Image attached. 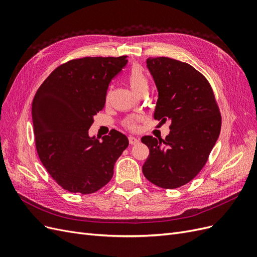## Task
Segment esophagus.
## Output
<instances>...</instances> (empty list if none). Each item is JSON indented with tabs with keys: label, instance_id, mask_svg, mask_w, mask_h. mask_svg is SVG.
Returning a JSON list of instances; mask_svg holds the SVG:
<instances>
[{
	"label": "esophagus",
	"instance_id": "1",
	"mask_svg": "<svg viewBox=\"0 0 257 257\" xmlns=\"http://www.w3.org/2000/svg\"><path fill=\"white\" fill-rule=\"evenodd\" d=\"M128 142L131 145H136L139 143V139L137 137H134V136H130L128 137Z\"/></svg>",
	"mask_w": 257,
	"mask_h": 257
}]
</instances>
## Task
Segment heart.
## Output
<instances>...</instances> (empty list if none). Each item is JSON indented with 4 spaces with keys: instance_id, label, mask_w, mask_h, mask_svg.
<instances>
[{
    "instance_id": "obj_1",
    "label": "heart",
    "mask_w": 257,
    "mask_h": 257,
    "mask_svg": "<svg viewBox=\"0 0 257 257\" xmlns=\"http://www.w3.org/2000/svg\"><path fill=\"white\" fill-rule=\"evenodd\" d=\"M128 84L131 89L133 90L137 95L139 93L149 90V80H148V77L141 66L135 65L131 69V72L128 74ZM138 119L139 118L127 119L124 124H125V126L128 128H135Z\"/></svg>"
}]
</instances>
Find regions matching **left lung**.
<instances>
[{
	"mask_svg": "<svg viewBox=\"0 0 257 257\" xmlns=\"http://www.w3.org/2000/svg\"><path fill=\"white\" fill-rule=\"evenodd\" d=\"M159 97L154 119L170 121L165 141L144 136L150 150L145 177L163 189L190 182L206 164L221 131V114L211 85L195 68L165 57L147 59Z\"/></svg>",
	"mask_w": 257,
	"mask_h": 257,
	"instance_id": "8db88e82",
	"label": "left lung"
}]
</instances>
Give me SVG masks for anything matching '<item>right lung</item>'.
<instances>
[{
  "label": "right lung",
  "instance_id": "1",
  "mask_svg": "<svg viewBox=\"0 0 257 257\" xmlns=\"http://www.w3.org/2000/svg\"><path fill=\"white\" fill-rule=\"evenodd\" d=\"M126 63V56L68 61L36 92L32 120L38 157L68 192L91 194L102 189L128 146L127 137L115 130L102 142L89 136L93 118L105 106L108 85Z\"/></svg>",
  "mask_w": 257,
  "mask_h": 257
}]
</instances>
